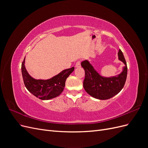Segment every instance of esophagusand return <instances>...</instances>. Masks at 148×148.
<instances>
[{"mask_svg":"<svg viewBox=\"0 0 148 148\" xmlns=\"http://www.w3.org/2000/svg\"><path fill=\"white\" fill-rule=\"evenodd\" d=\"M81 66V62L80 61H77V63L75 64V67H77V68H79V67Z\"/></svg>","mask_w":148,"mask_h":148,"instance_id":"1","label":"esophagus"}]
</instances>
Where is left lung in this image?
<instances>
[{
  "instance_id": "1",
  "label": "left lung",
  "mask_w": 148,
  "mask_h": 148,
  "mask_svg": "<svg viewBox=\"0 0 148 148\" xmlns=\"http://www.w3.org/2000/svg\"><path fill=\"white\" fill-rule=\"evenodd\" d=\"M118 56L119 59L125 64V66L120 75L110 78L101 76L88 60L82 62V66L85 71L83 87L89 95L98 99L106 100L114 97L122 90L127 79V66L120 49Z\"/></svg>"
}]
</instances>
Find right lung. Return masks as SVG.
<instances>
[{
	"label": "right lung",
	"instance_id": "add662e5",
	"mask_svg": "<svg viewBox=\"0 0 148 148\" xmlns=\"http://www.w3.org/2000/svg\"><path fill=\"white\" fill-rule=\"evenodd\" d=\"M25 57L21 64V73L26 89L34 96L42 100H48L59 96L65 86V81L75 68L64 70L49 79H36L26 71L25 66Z\"/></svg>",
	"mask_w": 148,
	"mask_h": 148
}]
</instances>
